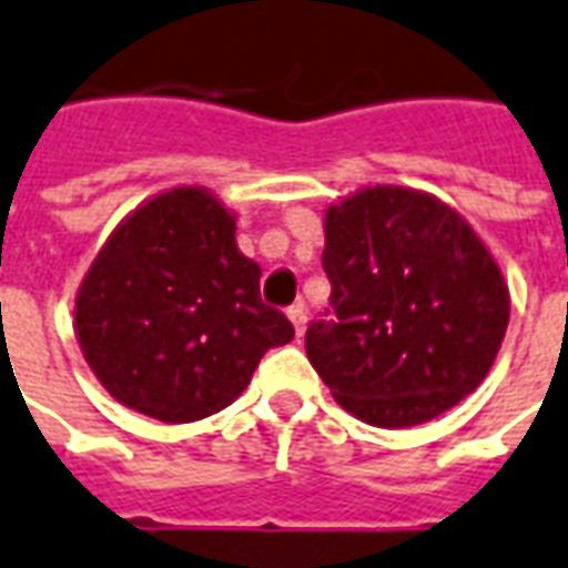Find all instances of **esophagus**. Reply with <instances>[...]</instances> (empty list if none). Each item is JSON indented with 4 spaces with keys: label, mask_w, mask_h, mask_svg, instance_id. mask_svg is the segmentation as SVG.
I'll list each match as a JSON object with an SVG mask.
<instances>
[{
    "label": "esophagus",
    "mask_w": 568,
    "mask_h": 568,
    "mask_svg": "<svg viewBox=\"0 0 568 568\" xmlns=\"http://www.w3.org/2000/svg\"><path fill=\"white\" fill-rule=\"evenodd\" d=\"M287 317H291V324L293 329H296V336H303L305 333V305L303 303H296L287 308Z\"/></svg>",
    "instance_id": "esophagus-1"
}]
</instances>
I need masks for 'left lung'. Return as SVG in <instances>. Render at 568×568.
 Listing matches in <instances>:
<instances>
[{
  "instance_id": "8db88e82",
  "label": "left lung",
  "mask_w": 568,
  "mask_h": 568,
  "mask_svg": "<svg viewBox=\"0 0 568 568\" xmlns=\"http://www.w3.org/2000/svg\"><path fill=\"white\" fill-rule=\"evenodd\" d=\"M336 321L305 333L329 394L376 428H413L465 400L496 364L510 293L470 223L422 189L367 186L324 211Z\"/></svg>"
}]
</instances>
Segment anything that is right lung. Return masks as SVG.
<instances>
[{
    "mask_svg": "<svg viewBox=\"0 0 568 568\" xmlns=\"http://www.w3.org/2000/svg\"><path fill=\"white\" fill-rule=\"evenodd\" d=\"M260 275L239 251L235 211L204 186L168 189L94 256L75 293V339L119 404L168 425L199 422L293 339L291 321L260 300Z\"/></svg>",
    "mask_w": 568,
    "mask_h": 568,
    "instance_id": "1",
    "label": "right lung"
}]
</instances>
